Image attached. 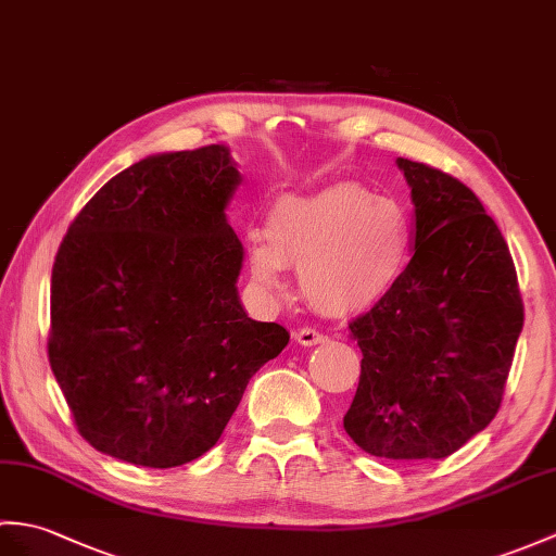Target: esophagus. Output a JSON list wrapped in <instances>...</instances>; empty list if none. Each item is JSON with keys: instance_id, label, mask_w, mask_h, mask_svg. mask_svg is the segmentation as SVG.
Listing matches in <instances>:
<instances>
[{"instance_id": "obj_1", "label": "esophagus", "mask_w": 556, "mask_h": 556, "mask_svg": "<svg viewBox=\"0 0 556 556\" xmlns=\"http://www.w3.org/2000/svg\"><path fill=\"white\" fill-rule=\"evenodd\" d=\"M295 341H299L301 345H317V343L325 341V337H321V333L313 327H303V329L295 331Z\"/></svg>"}]
</instances>
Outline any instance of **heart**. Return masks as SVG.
<instances>
[{
    "mask_svg": "<svg viewBox=\"0 0 556 556\" xmlns=\"http://www.w3.org/2000/svg\"><path fill=\"white\" fill-rule=\"evenodd\" d=\"M247 249L257 287L281 289L283 267H299L301 291L317 313L353 317L379 305L403 277L412 225L400 203L339 182L279 199L265 231L249 229Z\"/></svg>",
    "mask_w": 556,
    "mask_h": 556,
    "instance_id": "heart-1",
    "label": "heart"
}]
</instances>
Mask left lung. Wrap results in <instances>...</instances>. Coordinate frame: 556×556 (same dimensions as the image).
<instances>
[{"label":"left lung","instance_id":"8db88e82","mask_svg":"<svg viewBox=\"0 0 556 556\" xmlns=\"http://www.w3.org/2000/svg\"><path fill=\"white\" fill-rule=\"evenodd\" d=\"M415 203L403 277L355 317L363 351L343 429L374 457L443 459L495 419L523 327L505 237L476 193L438 167L397 159Z\"/></svg>","mask_w":556,"mask_h":556}]
</instances>
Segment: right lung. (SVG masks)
<instances>
[{"mask_svg":"<svg viewBox=\"0 0 556 556\" xmlns=\"http://www.w3.org/2000/svg\"><path fill=\"white\" fill-rule=\"evenodd\" d=\"M229 149L159 153L109 179L51 269L49 365L77 431L149 469L201 457L249 379L289 343L241 307L243 247L225 208Z\"/></svg>","mask_w":556,"mask_h":556,"instance_id":"right-lung-1","label":"right lung"}]
</instances>
